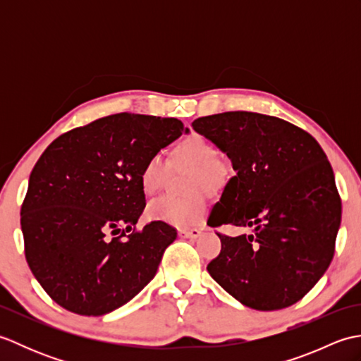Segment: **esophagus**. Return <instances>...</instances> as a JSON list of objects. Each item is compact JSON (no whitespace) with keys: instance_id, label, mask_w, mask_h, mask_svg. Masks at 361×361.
<instances>
[{"instance_id":"1","label":"esophagus","mask_w":361,"mask_h":361,"mask_svg":"<svg viewBox=\"0 0 361 361\" xmlns=\"http://www.w3.org/2000/svg\"><path fill=\"white\" fill-rule=\"evenodd\" d=\"M180 235L186 237V239H198L202 235V229H183V231H180Z\"/></svg>"}]
</instances>
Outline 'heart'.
Segmentation results:
<instances>
[{
	"mask_svg": "<svg viewBox=\"0 0 361 361\" xmlns=\"http://www.w3.org/2000/svg\"><path fill=\"white\" fill-rule=\"evenodd\" d=\"M172 163L176 167L192 169L194 175L190 180V192L209 190L217 192L224 189L231 178V167L220 158L217 145L206 140L204 136L192 133L185 140L176 142L172 149ZM169 166L161 155H152L141 169L140 185L145 195H155L164 186ZM153 220L166 221L178 228H189L198 225L206 216V200L203 195L189 198L163 197L150 203L147 209Z\"/></svg>",
	"mask_w": 361,
	"mask_h": 361,
	"instance_id": "1",
	"label": "heart"
}]
</instances>
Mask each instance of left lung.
I'll return each instance as SVG.
<instances>
[{
	"label": "left lung",
	"instance_id": "left-lung-1",
	"mask_svg": "<svg viewBox=\"0 0 361 361\" xmlns=\"http://www.w3.org/2000/svg\"><path fill=\"white\" fill-rule=\"evenodd\" d=\"M192 128L231 159L235 175L208 225L248 226L221 235L208 271L240 304L279 310L298 302L332 262L341 224L335 175L315 137L290 122L251 111L198 118Z\"/></svg>",
	"mask_w": 361,
	"mask_h": 361
}]
</instances>
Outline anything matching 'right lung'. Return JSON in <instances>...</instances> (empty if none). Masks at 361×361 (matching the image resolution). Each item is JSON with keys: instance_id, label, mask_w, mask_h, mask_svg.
Instances as JSON below:
<instances>
[{"instance_id": "right-lung-1", "label": "right lung", "mask_w": 361, "mask_h": 361, "mask_svg": "<svg viewBox=\"0 0 361 361\" xmlns=\"http://www.w3.org/2000/svg\"><path fill=\"white\" fill-rule=\"evenodd\" d=\"M189 133L175 118L119 113L52 141L29 176L21 231L30 271L54 301L101 317L155 278L175 228L150 221L140 173L145 159Z\"/></svg>"}]
</instances>
